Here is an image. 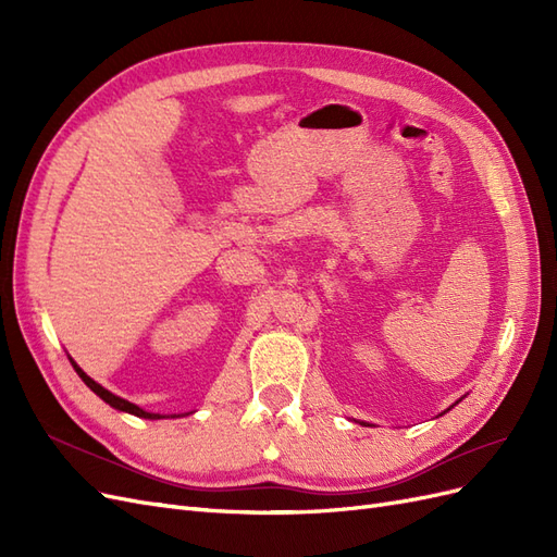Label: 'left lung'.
<instances>
[{"label":"left lung","mask_w":557,"mask_h":557,"mask_svg":"<svg viewBox=\"0 0 557 557\" xmlns=\"http://www.w3.org/2000/svg\"><path fill=\"white\" fill-rule=\"evenodd\" d=\"M446 411H448V409H446ZM362 425H367V423H362Z\"/></svg>","instance_id":"obj_1"}]
</instances>
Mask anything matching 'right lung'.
Here are the masks:
<instances>
[{
    "label": "right lung",
    "instance_id": "1",
    "mask_svg": "<svg viewBox=\"0 0 557 557\" xmlns=\"http://www.w3.org/2000/svg\"><path fill=\"white\" fill-rule=\"evenodd\" d=\"M70 362H72V367L76 369V374L81 376V381L86 383L90 391L99 397V399H104L109 407H113V409H117V411H123V413H132V416H137V418H148V420H160V418H181V416H188V413H172V416H162V413H153V411H146V409H141V407H137V404H132V401H127V399H123V397H117V395H113L111 391H107L104 385H99L97 381H92L86 372H83V369L70 358ZM193 413V411H190Z\"/></svg>",
    "mask_w": 557,
    "mask_h": 557
}]
</instances>
